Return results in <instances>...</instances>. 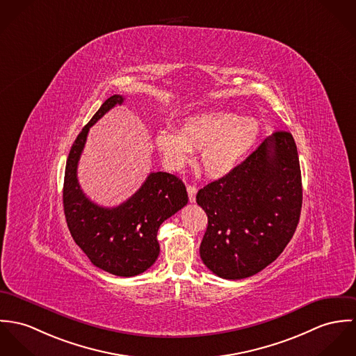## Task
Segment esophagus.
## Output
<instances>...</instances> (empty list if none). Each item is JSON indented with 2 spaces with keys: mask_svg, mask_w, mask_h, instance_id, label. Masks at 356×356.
Returning a JSON list of instances; mask_svg holds the SVG:
<instances>
[{
  "mask_svg": "<svg viewBox=\"0 0 356 356\" xmlns=\"http://www.w3.org/2000/svg\"><path fill=\"white\" fill-rule=\"evenodd\" d=\"M187 193H188V199L190 202H195V197H197V188L195 186H187Z\"/></svg>",
  "mask_w": 356,
  "mask_h": 356,
  "instance_id": "34e87169",
  "label": "esophagus"
}]
</instances>
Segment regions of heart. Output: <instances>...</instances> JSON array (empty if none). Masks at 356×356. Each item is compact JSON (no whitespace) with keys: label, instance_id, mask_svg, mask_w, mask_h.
<instances>
[{"label":"heart","instance_id":"1","mask_svg":"<svg viewBox=\"0 0 356 356\" xmlns=\"http://www.w3.org/2000/svg\"><path fill=\"white\" fill-rule=\"evenodd\" d=\"M259 136L258 121L234 113L210 112L184 120L180 132L162 128L156 135V146L170 169H180L200 150L199 162L210 177L231 173Z\"/></svg>","mask_w":356,"mask_h":356}]
</instances>
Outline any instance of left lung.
Instances as JSON below:
<instances>
[{
    "instance_id": "8db88e82",
    "label": "left lung",
    "mask_w": 356,
    "mask_h": 356,
    "mask_svg": "<svg viewBox=\"0 0 356 356\" xmlns=\"http://www.w3.org/2000/svg\"><path fill=\"white\" fill-rule=\"evenodd\" d=\"M302 199L296 143L291 132L277 131L231 173L197 191L207 214L203 264L227 280L257 275L293 236Z\"/></svg>"
}]
</instances>
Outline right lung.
<instances>
[{
	"instance_id": "add662e5",
	"label": "right lung",
	"mask_w": 356,
	"mask_h": 356,
	"mask_svg": "<svg viewBox=\"0 0 356 356\" xmlns=\"http://www.w3.org/2000/svg\"><path fill=\"white\" fill-rule=\"evenodd\" d=\"M124 102L108 98L81 129L65 166L63 203L70 232L91 264L111 275L138 276L159 258V225L184 207L188 195L175 175L152 172L142 187L116 207H102L84 195L78 181V163L91 125Z\"/></svg>"
}]
</instances>
